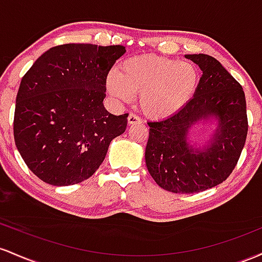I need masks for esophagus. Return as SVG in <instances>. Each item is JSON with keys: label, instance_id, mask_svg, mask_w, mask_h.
<instances>
[{"label": "esophagus", "instance_id": "1", "mask_svg": "<svg viewBox=\"0 0 262 262\" xmlns=\"http://www.w3.org/2000/svg\"><path fill=\"white\" fill-rule=\"evenodd\" d=\"M127 122H128V125L132 126V125H137V123H141L142 122V120H141L139 116L134 115V114H130L127 117Z\"/></svg>", "mask_w": 262, "mask_h": 262}]
</instances>
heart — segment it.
I'll list each match as a JSON object with an SVG mask.
<instances>
[{
	"instance_id": "b5f03b06",
	"label": "heart",
	"mask_w": 262,
	"mask_h": 262,
	"mask_svg": "<svg viewBox=\"0 0 262 262\" xmlns=\"http://www.w3.org/2000/svg\"><path fill=\"white\" fill-rule=\"evenodd\" d=\"M199 72L192 61L160 55H139L125 60L120 73L106 76V89L120 101L139 95L143 115L161 120L181 111L194 96Z\"/></svg>"
}]
</instances>
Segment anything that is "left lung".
<instances>
[{
    "label": "left lung",
    "instance_id": "1",
    "mask_svg": "<svg viewBox=\"0 0 262 262\" xmlns=\"http://www.w3.org/2000/svg\"><path fill=\"white\" fill-rule=\"evenodd\" d=\"M184 57L201 68L194 96L174 115L148 122L145 160L149 174L163 189L199 193L224 182L236 166L248 135L242 85L215 58ZM207 132L204 139H194Z\"/></svg>",
    "mask_w": 262,
    "mask_h": 262
}]
</instances>
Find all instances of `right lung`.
<instances>
[{
  "mask_svg": "<svg viewBox=\"0 0 262 262\" xmlns=\"http://www.w3.org/2000/svg\"><path fill=\"white\" fill-rule=\"evenodd\" d=\"M123 46L72 43L53 47L20 80L13 134L28 168L52 186L80 183L105 160L122 135L127 114L104 106L106 76Z\"/></svg>",
  "mask_w": 262,
  "mask_h": 262,
  "instance_id": "obj_1",
  "label": "right lung"
}]
</instances>
